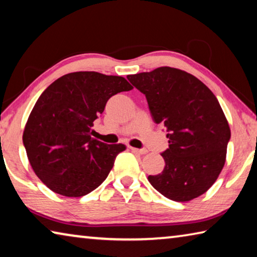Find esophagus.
I'll return each instance as SVG.
<instances>
[{
  "mask_svg": "<svg viewBox=\"0 0 257 257\" xmlns=\"http://www.w3.org/2000/svg\"><path fill=\"white\" fill-rule=\"evenodd\" d=\"M130 150H132L133 152H135V153H138V154H146L147 153V150H139V149H135V147H130Z\"/></svg>",
  "mask_w": 257,
  "mask_h": 257,
  "instance_id": "34e87169",
  "label": "esophagus"
}]
</instances>
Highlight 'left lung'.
Instances as JSON below:
<instances>
[{
	"mask_svg": "<svg viewBox=\"0 0 257 257\" xmlns=\"http://www.w3.org/2000/svg\"><path fill=\"white\" fill-rule=\"evenodd\" d=\"M145 94L154 122L167 128L165 167L149 176L169 199L188 202L201 196L222 171L230 139L228 120L206 85L184 70L160 67L127 76Z\"/></svg>",
	"mask_w": 257,
	"mask_h": 257,
	"instance_id": "obj_1",
	"label": "left lung"
}]
</instances>
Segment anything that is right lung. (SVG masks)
Here are the masks:
<instances>
[{
  "label": "right lung",
  "instance_id": "right-lung-1",
  "mask_svg": "<svg viewBox=\"0 0 257 257\" xmlns=\"http://www.w3.org/2000/svg\"><path fill=\"white\" fill-rule=\"evenodd\" d=\"M133 86L120 76L95 71L64 75L37 99L23 142L36 176L67 197H81L106 179L123 144H104L92 137L94 121L107 99Z\"/></svg>",
  "mask_w": 257,
  "mask_h": 257
}]
</instances>
